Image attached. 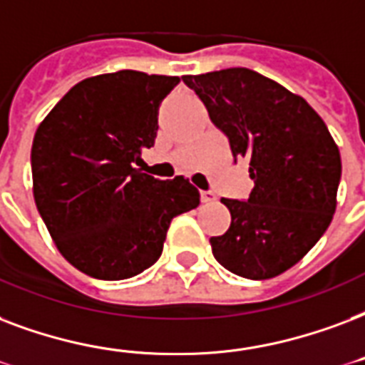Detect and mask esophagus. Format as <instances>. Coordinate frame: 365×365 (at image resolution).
<instances>
[{
	"mask_svg": "<svg viewBox=\"0 0 365 365\" xmlns=\"http://www.w3.org/2000/svg\"><path fill=\"white\" fill-rule=\"evenodd\" d=\"M216 201V195L212 193V191H201V202H205V205H210V202Z\"/></svg>",
	"mask_w": 365,
	"mask_h": 365,
	"instance_id": "1",
	"label": "esophagus"
}]
</instances>
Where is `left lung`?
Returning <instances> with one entry per match:
<instances>
[{"mask_svg": "<svg viewBox=\"0 0 365 365\" xmlns=\"http://www.w3.org/2000/svg\"><path fill=\"white\" fill-rule=\"evenodd\" d=\"M183 82L226 133L233 157L249 160V201L222 199L232 224L210 237L232 274L269 279L300 262L337 208L341 153L306 99L249 68H226Z\"/></svg>", "mask_w": 365, "mask_h": 365, "instance_id": "1", "label": "left lung"}]
</instances>
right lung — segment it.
Here are the masks:
<instances>
[{
    "instance_id": "right-lung-1",
    "label": "right lung",
    "mask_w": 365,
    "mask_h": 365,
    "mask_svg": "<svg viewBox=\"0 0 365 365\" xmlns=\"http://www.w3.org/2000/svg\"><path fill=\"white\" fill-rule=\"evenodd\" d=\"M178 76L118 71L86 78L40 122L32 189L59 252L86 275L118 282L157 262L178 214L199 207L183 176L135 168L155 145L158 107Z\"/></svg>"
}]
</instances>
